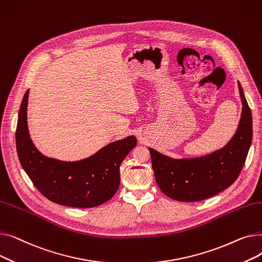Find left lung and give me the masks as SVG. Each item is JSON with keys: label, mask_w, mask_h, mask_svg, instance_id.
<instances>
[{"label": "left lung", "mask_w": 262, "mask_h": 262, "mask_svg": "<svg viewBox=\"0 0 262 262\" xmlns=\"http://www.w3.org/2000/svg\"><path fill=\"white\" fill-rule=\"evenodd\" d=\"M242 113L236 134L211 154L175 159L148 147L155 180L167 196L180 202L209 199L227 189L238 178L253 139L252 113L238 81Z\"/></svg>", "instance_id": "left-lung-1"}]
</instances>
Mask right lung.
Returning a JSON list of instances; mask_svg holds the SVG:
<instances>
[{"label":"right lung","instance_id":"obj_1","mask_svg":"<svg viewBox=\"0 0 262 262\" xmlns=\"http://www.w3.org/2000/svg\"><path fill=\"white\" fill-rule=\"evenodd\" d=\"M27 90L20 106L17 153L23 170L48 200L69 207L89 208L112 199L120 186V164L137 145L135 136L114 141L93 155L62 161L47 157L33 143L27 126Z\"/></svg>","mask_w":262,"mask_h":262}]
</instances>
